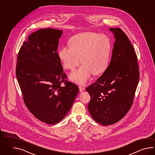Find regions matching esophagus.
Listing matches in <instances>:
<instances>
[{
    "label": "esophagus",
    "mask_w": 155,
    "mask_h": 155,
    "mask_svg": "<svg viewBox=\"0 0 155 155\" xmlns=\"http://www.w3.org/2000/svg\"><path fill=\"white\" fill-rule=\"evenodd\" d=\"M79 89H80V91H82L85 90V88L82 85L79 86Z\"/></svg>",
    "instance_id": "1"
}]
</instances>
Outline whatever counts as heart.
<instances>
[{"label":"heart","instance_id":"b5f03b06","mask_svg":"<svg viewBox=\"0 0 155 155\" xmlns=\"http://www.w3.org/2000/svg\"><path fill=\"white\" fill-rule=\"evenodd\" d=\"M70 45L62 46L58 55L67 69L73 70L81 62L83 64L70 74L73 81L84 84L92 73L98 75L105 71L111 50V40L106 35L93 32L80 33L70 39Z\"/></svg>","mask_w":155,"mask_h":155}]
</instances>
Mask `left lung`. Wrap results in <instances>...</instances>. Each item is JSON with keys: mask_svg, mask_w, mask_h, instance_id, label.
<instances>
[{"mask_svg": "<svg viewBox=\"0 0 155 155\" xmlns=\"http://www.w3.org/2000/svg\"><path fill=\"white\" fill-rule=\"evenodd\" d=\"M110 30L115 38L110 63L102 75L86 88L91 97L89 112L104 126L118 122L129 112L140 78L137 57L127 36L119 28Z\"/></svg>", "mask_w": 155, "mask_h": 155, "instance_id": "left-lung-1", "label": "left lung"}]
</instances>
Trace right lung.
I'll use <instances>...</instances> for the list:
<instances>
[{"label":"right lung","mask_w":155,"mask_h":155,"mask_svg":"<svg viewBox=\"0 0 155 155\" xmlns=\"http://www.w3.org/2000/svg\"><path fill=\"white\" fill-rule=\"evenodd\" d=\"M63 30L32 33L18 54L16 76L24 102L36 119L52 125L69 112L79 87L68 80L57 53Z\"/></svg>","instance_id":"obj_1"}]
</instances>
